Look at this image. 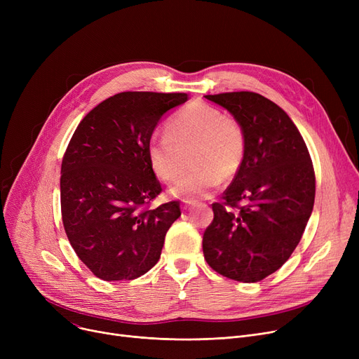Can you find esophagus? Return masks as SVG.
Instances as JSON below:
<instances>
[{"label":"esophagus","mask_w":359,"mask_h":359,"mask_svg":"<svg viewBox=\"0 0 359 359\" xmlns=\"http://www.w3.org/2000/svg\"><path fill=\"white\" fill-rule=\"evenodd\" d=\"M195 203H196L195 201H183V210L191 208V206H194Z\"/></svg>","instance_id":"34e87169"}]
</instances>
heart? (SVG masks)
Masks as SVG:
<instances>
[{"instance_id": "b5f03b06", "label": "heart", "mask_w": 359, "mask_h": 359, "mask_svg": "<svg viewBox=\"0 0 359 359\" xmlns=\"http://www.w3.org/2000/svg\"><path fill=\"white\" fill-rule=\"evenodd\" d=\"M167 135L148 142L149 165L158 179L173 182L185 157L196 170L170 187V195L183 201L208 198L221 179H231L243 163L246 138L240 123L205 103H191L168 121Z\"/></svg>"}]
</instances>
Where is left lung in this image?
<instances>
[{
	"instance_id": "1",
	"label": "left lung",
	"mask_w": 359,
	"mask_h": 359,
	"mask_svg": "<svg viewBox=\"0 0 359 359\" xmlns=\"http://www.w3.org/2000/svg\"><path fill=\"white\" fill-rule=\"evenodd\" d=\"M205 97L240 123L246 149L224 202L212 203L203 256L222 276L257 282L284 265L303 237L316 195L313 163L294 122L269 99L253 91Z\"/></svg>"
}]
</instances>
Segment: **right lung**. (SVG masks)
<instances>
[{
  "instance_id": "right-lung-1",
  "label": "right lung",
  "mask_w": 359,
  "mask_h": 359,
  "mask_svg": "<svg viewBox=\"0 0 359 359\" xmlns=\"http://www.w3.org/2000/svg\"><path fill=\"white\" fill-rule=\"evenodd\" d=\"M186 93L125 91L97 104L75 129L62 158L61 211L67 237L103 280H129L160 259L177 201L149 210L161 184L147 147L165 111Z\"/></svg>"
}]
</instances>
